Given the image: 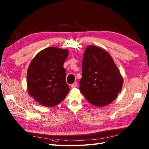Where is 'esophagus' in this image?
Returning <instances> with one entry per match:
<instances>
[{
  "label": "esophagus",
  "mask_w": 149,
  "mask_h": 149,
  "mask_svg": "<svg viewBox=\"0 0 149 149\" xmlns=\"http://www.w3.org/2000/svg\"><path fill=\"white\" fill-rule=\"evenodd\" d=\"M77 86H78V83H76V82H74V83L71 84V87L72 88H76V87H77Z\"/></svg>",
  "instance_id": "esophagus-1"
}]
</instances>
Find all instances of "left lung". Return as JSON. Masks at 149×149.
<instances>
[{"instance_id": "left-lung-1", "label": "left lung", "mask_w": 149, "mask_h": 149, "mask_svg": "<svg viewBox=\"0 0 149 149\" xmlns=\"http://www.w3.org/2000/svg\"><path fill=\"white\" fill-rule=\"evenodd\" d=\"M79 89L91 104L102 107L113 102L121 91L123 78L109 53L94 45L85 49Z\"/></svg>"}]
</instances>
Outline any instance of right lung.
I'll list each match as a JSON object with an SVG mask.
<instances>
[{
    "label": "right lung",
    "mask_w": 149,
    "mask_h": 149,
    "mask_svg": "<svg viewBox=\"0 0 149 149\" xmlns=\"http://www.w3.org/2000/svg\"><path fill=\"white\" fill-rule=\"evenodd\" d=\"M68 49L48 47L38 53L30 62L26 73L29 95L45 107L60 104L70 91L63 64Z\"/></svg>",
    "instance_id": "right-lung-1"
}]
</instances>
